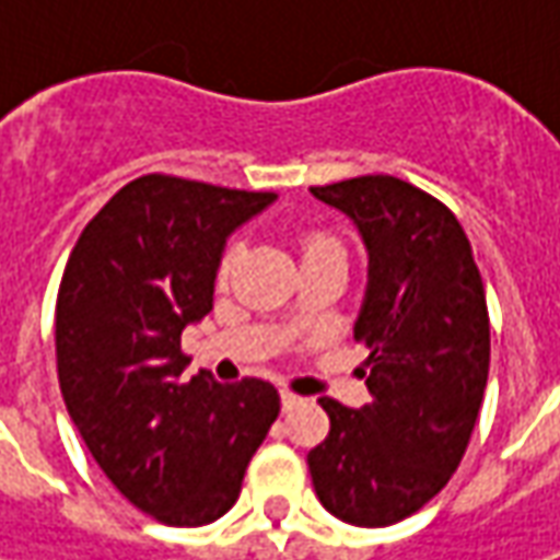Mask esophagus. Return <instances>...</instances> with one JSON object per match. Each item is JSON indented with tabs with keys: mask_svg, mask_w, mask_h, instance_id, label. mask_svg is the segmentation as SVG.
<instances>
[{
	"mask_svg": "<svg viewBox=\"0 0 560 560\" xmlns=\"http://www.w3.org/2000/svg\"><path fill=\"white\" fill-rule=\"evenodd\" d=\"M280 401H283V408H287V411L295 408V405H302V398L295 396V393H290V389H283V393H280Z\"/></svg>",
	"mask_w": 560,
	"mask_h": 560,
	"instance_id": "1",
	"label": "esophagus"
}]
</instances>
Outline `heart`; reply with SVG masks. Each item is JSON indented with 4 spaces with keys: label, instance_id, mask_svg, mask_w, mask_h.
Listing matches in <instances>:
<instances>
[{
    "label": "heart",
    "instance_id": "heart-1",
    "mask_svg": "<svg viewBox=\"0 0 560 560\" xmlns=\"http://www.w3.org/2000/svg\"><path fill=\"white\" fill-rule=\"evenodd\" d=\"M327 246H336V243L334 240H324V236H314V240H308L305 252H314V248H327ZM236 261H240V246H230L224 252V258H221V280H226V277L233 273Z\"/></svg>",
    "mask_w": 560,
    "mask_h": 560
}]
</instances>
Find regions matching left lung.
Listing matches in <instances>:
<instances>
[{
    "label": "left lung",
    "instance_id": "left-lung-1",
    "mask_svg": "<svg viewBox=\"0 0 560 560\" xmlns=\"http://www.w3.org/2000/svg\"><path fill=\"white\" fill-rule=\"evenodd\" d=\"M368 248L355 320L371 401L320 398L330 433L308 452L320 505L355 527H389L427 505L464 458L489 376V314L458 218L418 186L368 174L312 186Z\"/></svg>",
    "mask_w": 560,
    "mask_h": 560
}]
</instances>
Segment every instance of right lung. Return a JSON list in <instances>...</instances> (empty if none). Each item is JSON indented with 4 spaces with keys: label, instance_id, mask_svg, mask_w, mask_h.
<instances>
[{
    "label": "right lung",
    "instance_id": "right-lung-1",
    "mask_svg": "<svg viewBox=\"0 0 560 560\" xmlns=\"http://www.w3.org/2000/svg\"><path fill=\"white\" fill-rule=\"evenodd\" d=\"M273 199L145 174L83 226L58 287L68 415L120 495L171 527H202L233 508L280 415L268 380H186L180 352L186 327L214 305L230 233Z\"/></svg>",
    "mask_w": 560,
    "mask_h": 560
}]
</instances>
